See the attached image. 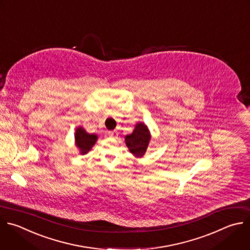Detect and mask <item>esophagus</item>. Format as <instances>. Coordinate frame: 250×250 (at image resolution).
<instances>
[{"instance_id": "34e87169", "label": "esophagus", "mask_w": 250, "mask_h": 250, "mask_svg": "<svg viewBox=\"0 0 250 250\" xmlns=\"http://www.w3.org/2000/svg\"><path fill=\"white\" fill-rule=\"evenodd\" d=\"M109 135L111 137H114V138H118V135H119V132L117 130H113V131H109Z\"/></svg>"}]
</instances>
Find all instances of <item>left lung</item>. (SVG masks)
Masks as SVG:
<instances>
[{
	"label": "left lung",
	"mask_w": 250,
	"mask_h": 250,
	"mask_svg": "<svg viewBox=\"0 0 250 250\" xmlns=\"http://www.w3.org/2000/svg\"><path fill=\"white\" fill-rule=\"evenodd\" d=\"M150 139L151 133L148 126L143 123H137L132 133L125 135V142L133 156L141 158L148 148Z\"/></svg>",
	"instance_id": "left-lung-1"
}]
</instances>
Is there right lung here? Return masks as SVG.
Listing matches in <instances>:
<instances>
[{
	"label": "right lung",
	"instance_id": "obj_1",
	"mask_svg": "<svg viewBox=\"0 0 250 250\" xmlns=\"http://www.w3.org/2000/svg\"><path fill=\"white\" fill-rule=\"evenodd\" d=\"M98 139V136L94 133H88L82 126H78L74 133V142L77 147L79 154L85 155L94 146Z\"/></svg>",
	"mask_w": 250,
	"mask_h": 250
}]
</instances>
